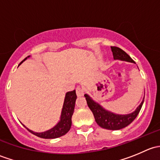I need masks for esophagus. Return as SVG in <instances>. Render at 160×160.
<instances>
[{
	"mask_svg": "<svg viewBox=\"0 0 160 160\" xmlns=\"http://www.w3.org/2000/svg\"><path fill=\"white\" fill-rule=\"evenodd\" d=\"M76 92H77V95L78 97H81L84 94V90L81 87H77L76 89Z\"/></svg>",
	"mask_w": 160,
	"mask_h": 160,
	"instance_id": "esophagus-1",
	"label": "esophagus"
}]
</instances>
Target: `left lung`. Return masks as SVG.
Masks as SVG:
<instances>
[{"label":"left lung","mask_w":160,"mask_h":160,"mask_svg":"<svg viewBox=\"0 0 160 160\" xmlns=\"http://www.w3.org/2000/svg\"><path fill=\"white\" fill-rule=\"evenodd\" d=\"M111 48L114 59L135 63L132 58L122 49L116 46H111ZM84 97L86 98L88 107L93 112L97 124L101 128L108 130H119L130 125L137 117L144 102V98H143V101H142L140 105L132 113L128 114H118L105 110L87 93H85Z\"/></svg>","instance_id":"8db88e82"}]
</instances>
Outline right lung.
<instances>
[{
	"instance_id": "right-lung-1",
	"label": "right lung",
	"mask_w": 160,
	"mask_h": 160,
	"mask_svg": "<svg viewBox=\"0 0 160 160\" xmlns=\"http://www.w3.org/2000/svg\"><path fill=\"white\" fill-rule=\"evenodd\" d=\"M29 56H28V57L25 58L23 61L21 62L20 64H22ZM76 99H77V94H76L75 90L72 91H69L66 93L63 106H62V112H61L60 121L51 129L43 132H34L33 131L28 129L25 125H23L31 133L42 138H56L62 136L66 135L71 128V125H72L71 119H72V115L73 114L74 108H75Z\"/></svg>"
}]
</instances>
